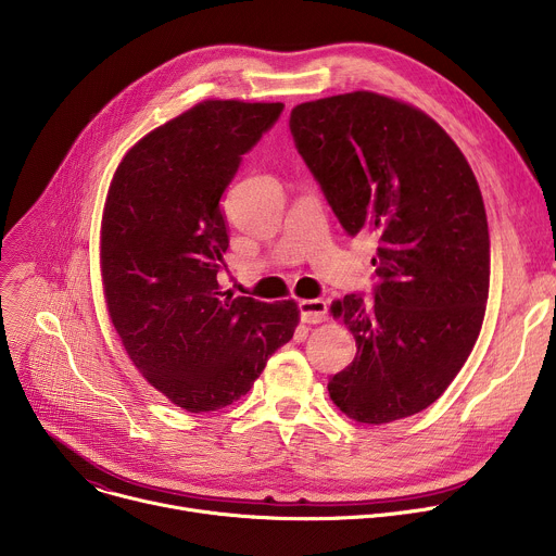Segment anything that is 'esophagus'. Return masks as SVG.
<instances>
[{
    "label": "esophagus",
    "instance_id": "34e87169",
    "mask_svg": "<svg viewBox=\"0 0 556 556\" xmlns=\"http://www.w3.org/2000/svg\"><path fill=\"white\" fill-rule=\"evenodd\" d=\"M299 314L303 324H324L328 316V303L324 299H303L299 301Z\"/></svg>",
    "mask_w": 556,
    "mask_h": 556
}]
</instances>
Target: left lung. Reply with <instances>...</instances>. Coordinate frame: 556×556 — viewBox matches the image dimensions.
Returning <instances> with one entry per match:
<instances>
[{
    "instance_id": "left-lung-1",
    "label": "left lung",
    "mask_w": 556,
    "mask_h": 556,
    "mask_svg": "<svg viewBox=\"0 0 556 556\" xmlns=\"http://www.w3.org/2000/svg\"><path fill=\"white\" fill-rule=\"evenodd\" d=\"M290 131L345 232L378 240L374 299L332 303L356 356L330 378V399L365 425L414 416L482 330L491 240L478 180L433 118L374 92L301 103Z\"/></svg>"
}]
</instances>
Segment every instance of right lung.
Returning <instances> with one entry per match:
<instances>
[{"mask_svg": "<svg viewBox=\"0 0 556 556\" xmlns=\"http://www.w3.org/2000/svg\"><path fill=\"white\" fill-rule=\"evenodd\" d=\"M283 103L204 101L147 134L118 165L101 224L110 319L151 387L215 412L253 387L299 324L294 301L222 290V195Z\"/></svg>", "mask_w": 556, "mask_h": 556, "instance_id": "1", "label": "right lung"}]
</instances>
